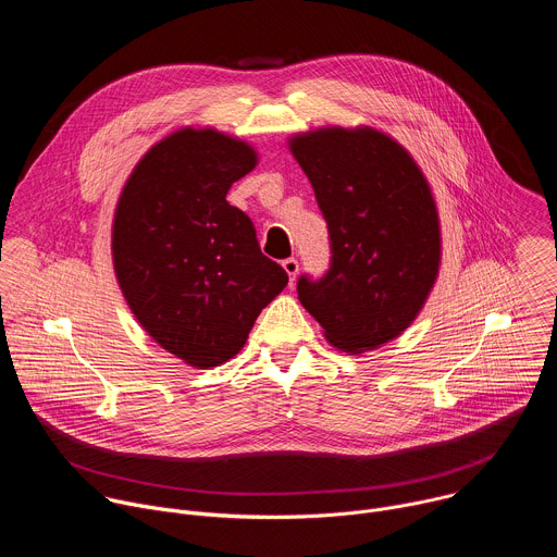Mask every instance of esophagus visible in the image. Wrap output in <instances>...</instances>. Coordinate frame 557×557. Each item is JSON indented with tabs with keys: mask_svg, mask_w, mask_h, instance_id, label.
I'll list each match as a JSON object with an SVG mask.
<instances>
[{
	"mask_svg": "<svg viewBox=\"0 0 557 557\" xmlns=\"http://www.w3.org/2000/svg\"><path fill=\"white\" fill-rule=\"evenodd\" d=\"M282 267H284V271L288 273V280H290V284H293L295 277H297V271H299V262H297L295 258H286V260L282 262Z\"/></svg>",
	"mask_w": 557,
	"mask_h": 557,
	"instance_id": "obj_1",
	"label": "esophagus"
}]
</instances>
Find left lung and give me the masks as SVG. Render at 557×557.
<instances>
[{
  "mask_svg": "<svg viewBox=\"0 0 557 557\" xmlns=\"http://www.w3.org/2000/svg\"><path fill=\"white\" fill-rule=\"evenodd\" d=\"M329 224L331 267L297 280L304 308L348 352L401 335L434 286L438 213L410 153L370 129L329 127L290 140Z\"/></svg>",
  "mask_w": 557,
  "mask_h": 557,
  "instance_id": "obj_1",
  "label": "left lung"
}]
</instances>
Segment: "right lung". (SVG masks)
Wrapping results in <instances>:
<instances>
[{
    "label": "right lung",
    "instance_id": "1",
    "mask_svg": "<svg viewBox=\"0 0 557 557\" xmlns=\"http://www.w3.org/2000/svg\"><path fill=\"white\" fill-rule=\"evenodd\" d=\"M256 151L215 129H181L132 172L114 215L112 256L140 326L194 368L240 352L262 308L288 284L251 218L226 202Z\"/></svg>",
    "mask_w": 557,
    "mask_h": 557
}]
</instances>
